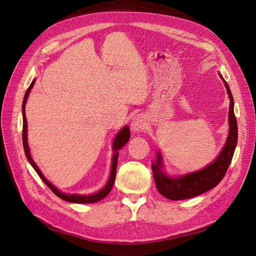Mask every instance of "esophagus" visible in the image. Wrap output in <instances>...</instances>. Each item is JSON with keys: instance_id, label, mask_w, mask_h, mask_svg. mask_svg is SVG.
I'll return each mask as SVG.
<instances>
[{"instance_id": "34e87169", "label": "esophagus", "mask_w": 256, "mask_h": 256, "mask_svg": "<svg viewBox=\"0 0 256 256\" xmlns=\"http://www.w3.org/2000/svg\"><path fill=\"white\" fill-rule=\"evenodd\" d=\"M145 126H146V124H145L144 116L141 115V114L136 115L134 118H132V120H131V124H130L131 130L134 131V132L143 131L145 129Z\"/></svg>"}]
</instances>
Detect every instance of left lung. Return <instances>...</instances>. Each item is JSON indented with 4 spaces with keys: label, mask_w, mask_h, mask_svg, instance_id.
<instances>
[{
    "label": "left lung",
    "mask_w": 256,
    "mask_h": 256,
    "mask_svg": "<svg viewBox=\"0 0 256 256\" xmlns=\"http://www.w3.org/2000/svg\"><path fill=\"white\" fill-rule=\"evenodd\" d=\"M224 84H226L228 94L230 99L228 112L230 134L226 144L224 145L219 157L212 164L200 170V171L178 178H171L162 172L160 154H158L156 164H152V175L154 182H156V187L160 192V194L166 196L168 200H180L202 194V193L216 187L222 180V178L228 171L236 148L238 127L236 116L234 113V99L233 96H232L228 83L224 81Z\"/></svg>",
    "instance_id": "obj_1"
}]
</instances>
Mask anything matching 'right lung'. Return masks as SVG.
I'll return each mask as SVG.
<instances>
[{
  "label": "right lung",
  "instance_id": "1",
  "mask_svg": "<svg viewBox=\"0 0 256 256\" xmlns=\"http://www.w3.org/2000/svg\"><path fill=\"white\" fill-rule=\"evenodd\" d=\"M34 83L35 80L30 83V85L28 86L24 98H23V104H22V114H23V129H22V143H23V148H24V152H26V156L28 160V162L34 168V170L36 171V173L40 175V177L44 180V182L48 186V187L51 189V191L54 193V194L58 196L60 198L67 200V202H72V203H79V204H90V203H95L98 202V200H102L104 198H106L108 194H109L112 187H113V184L115 182V176H116V166H118V150H120L122 147L127 144V142L129 141V138H130V130L129 127H124L120 132H118V134L116 136L114 143H113V150H115V154L113 156V161H112V168H111V175L109 178V182H108L106 187L100 190L99 192L95 193V194H92V196H79V194H65V193L58 191L54 186L49 182L47 180H46L44 176L42 175V173L40 172V170L38 168V166H36L35 162L33 161L32 157H30V148H28V122H26V99L28 97V92L30 90H32V88L34 86Z\"/></svg>",
  "mask_w": 256,
  "mask_h": 256
}]
</instances>
